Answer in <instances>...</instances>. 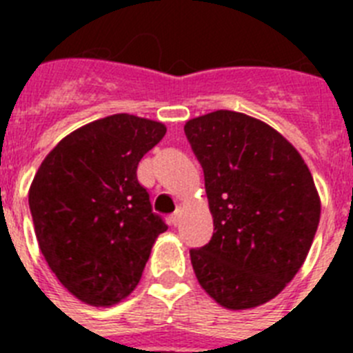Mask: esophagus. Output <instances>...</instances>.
<instances>
[{"label":"esophagus","instance_id":"obj_1","mask_svg":"<svg viewBox=\"0 0 353 353\" xmlns=\"http://www.w3.org/2000/svg\"><path fill=\"white\" fill-rule=\"evenodd\" d=\"M180 219H182V207L176 208V210H174L173 214H171V217H170L171 224H174V226H176V224L180 223Z\"/></svg>","mask_w":353,"mask_h":353}]
</instances>
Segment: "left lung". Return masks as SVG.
<instances>
[{"label": "left lung", "instance_id": "1", "mask_svg": "<svg viewBox=\"0 0 353 353\" xmlns=\"http://www.w3.org/2000/svg\"><path fill=\"white\" fill-rule=\"evenodd\" d=\"M203 168L214 235L191 249L199 285L228 310L269 302L299 272L320 223L310 168L263 121L219 109L183 127Z\"/></svg>", "mask_w": 353, "mask_h": 353}]
</instances>
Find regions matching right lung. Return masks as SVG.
I'll use <instances>...</instances> for the list:
<instances>
[{"label": "right lung", "mask_w": 353, "mask_h": 353, "mask_svg": "<svg viewBox=\"0 0 353 353\" xmlns=\"http://www.w3.org/2000/svg\"><path fill=\"white\" fill-rule=\"evenodd\" d=\"M164 134L161 121L105 117L68 134L37 171L28 201L40 251L61 285L86 304L125 299L168 230L136 173Z\"/></svg>", "instance_id": "right-lung-1"}]
</instances>
